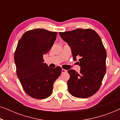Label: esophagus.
Here are the masks:
<instances>
[{"mask_svg": "<svg viewBox=\"0 0 120 120\" xmlns=\"http://www.w3.org/2000/svg\"><path fill=\"white\" fill-rule=\"evenodd\" d=\"M67 71V70H65V69H62V73H64Z\"/></svg>", "mask_w": 120, "mask_h": 120, "instance_id": "obj_1", "label": "esophagus"}]
</instances>
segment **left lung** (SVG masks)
Masks as SVG:
<instances>
[{
  "instance_id": "obj_1",
  "label": "left lung",
  "mask_w": 120,
  "mask_h": 120,
  "mask_svg": "<svg viewBox=\"0 0 120 120\" xmlns=\"http://www.w3.org/2000/svg\"><path fill=\"white\" fill-rule=\"evenodd\" d=\"M59 34L70 46L73 60L80 57V73L68 71L69 92L80 98L93 96L99 90L106 73V52L101 37L92 29H76Z\"/></svg>"
}]
</instances>
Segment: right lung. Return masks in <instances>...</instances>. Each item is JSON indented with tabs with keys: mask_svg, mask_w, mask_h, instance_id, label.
<instances>
[{
	"mask_svg": "<svg viewBox=\"0 0 120 120\" xmlns=\"http://www.w3.org/2000/svg\"><path fill=\"white\" fill-rule=\"evenodd\" d=\"M57 34L40 28L27 31L16 47L14 60L17 77L25 92L35 99L50 96L62 73L60 67L51 68L44 63L43 55L50 50Z\"/></svg>",
	"mask_w": 120,
	"mask_h": 120,
	"instance_id": "add662e5",
	"label": "right lung"
}]
</instances>
